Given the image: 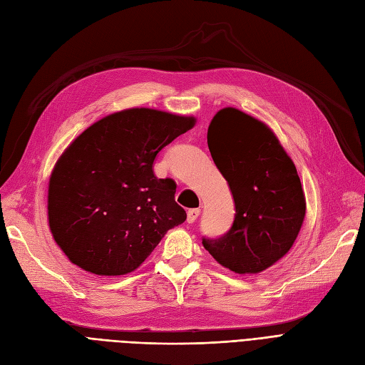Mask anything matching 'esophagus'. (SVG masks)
Wrapping results in <instances>:
<instances>
[{
  "mask_svg": "<svg viewBox=\"0 0 365 365\" xmlns=\"http://www.w3.org/2000/svg\"><path fill=\"white\" fill-rule=\"evenodd\" d=\"M199 216H200V210L192 208V210H188V216H186V220H188V223H194L195 220H197Z\"/></svg>",
  "mask_w": 365,
  "mask_h": 365,
  "instance_id": "1",
  "label": "esophagus"
}]
</instances>
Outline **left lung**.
I'll return each instance as SVG.
<instances>
[{"label":"left lung","instance_id":"left-lung-1","mask_svg":"<svg viewBox=\"0 0 365 365\" xmlns=\"http://www.w3.org/2000/svg\"><path fill=\"white\" fill-rule=\"evenodd\" d=\"M214 163L230 185L235 222L219 239H202L217 262L256 274L284 257L301 231L305 195L296 166L264 121L223 108L208 128Z\"/></svg>","mask_w":365,"mask_h":365}]
</instances>
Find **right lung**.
I'll list each match as a JSON object with an SVG mask.
<instances>
[{"instance_id": "add662e5", "label": "right lung", "mask_w": 365, "mask_h": 365, "mask_svg": "<svg viewBox=\"0 0 365 365\" xmlns=\"http://www.w3.org/2000/svg\"><path fill=\"white\" fill-rule=\"evenodd\" d=\"M194 123V117L130 108L96 121L66 148L49 179L48 219L72 264L98 276L130 273L186 220L175 182L158 179L153 165Z\"/></svg>"}]
</instances>
